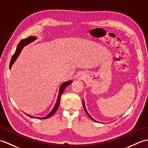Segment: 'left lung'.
Wrapping results in <instances>:
<instances>
[{"label":"left lung","instance_id":"1","mask_svg":"<svg viewBox=\"0 0 148 148\" xmlns=\"http://www.w3.org/2000/svg\"><path fill=\"white\" fill-rule=\"evenodd\" d=\"M82 104H83V107H84V110H85V112H86V114L88 115V116H89V117H90L91 120H92V121H95V122H97V121H95V119H92V117H91V116L90 115V114H89V113H88V112H87V110H86V106H85V105H84V100H82Z\"/></svg>","mask_w":148,"mask_h":148}]
</instances>
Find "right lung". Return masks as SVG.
I'll list each match as a JSON object with an SVG mask.
<instances>
[{"label": "right lung", "mask_w": 148, "mask_h": 148, "mask_svg": "<svg viewBox=\"0 0 148 148\" xmlns=\"http://www.w3.org/2000/svg\"><path fill=\"white\" fill-rule=\"evenodd\" d=\"M36 39V36H29V37L26 38H25V39H23V40H21L20 41V42L18 43V46H17V49H16V50L15 51V53L12 56V58H11V62H10V64H9V69H11V67L12 66V64L15 62V61L16 60L17 58L18 57L19 55L21 53V50L23 49V47H25L26 45H28L29 43L33 42V41H35ZM72 82H73V81H68L67 82H64L63 84H62V85L60 86V89H59V92H58V98H57V99L56 103V105H55L53 108L51 110V111L46 116H45V117H42V118L38 117V119H46L49 118L50 116H52L54 114V113H56V112L57 110L58 106H59V104H60V97H61L62 94V92L64 91L66 88L67 86L69 85ZM25 114L26 115H27V116H30V117H33V116H31L29 115H27V114H26V113H25Z\"/></svg>", "instance_id": "1"}]
</instances>
